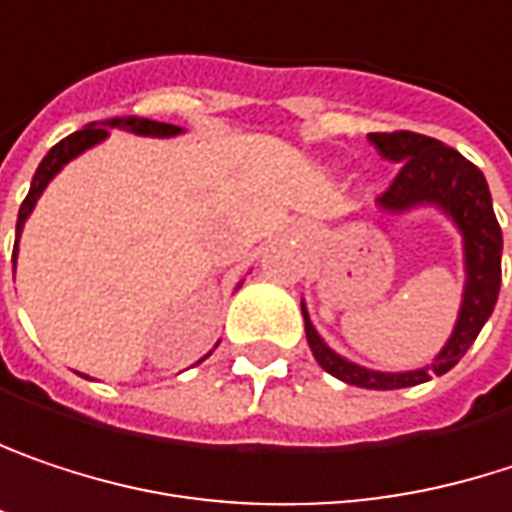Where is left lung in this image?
Here are the masks:
<instances>
[{"instance_id":"8db88e82","label":"left lung","mask_w":512,"mask_h":512,"mask_svg":"<svg viewBox=\"0 0 512 512\" xmlns=\"http://www.w3.org/2000/svg\"><path fill=\"white\" fill-rule=\"evenodd\" d=\"M368 141L374 150L389 161H398V173L389 182V188L377 197V203L389 212H404L418 203H436L445 209L454 224L463 232L466 244V291H463V306L457 327L448 339V345L436 356L433 365L418 368V371H404V374H383L371 371L362 365H353L333 353L321 336L315 333L306 306H303V321H306V342L312 348V356L318 365L362 389H407L430 380V374H445L451 371L472 342L478 339L480 327L495 309L498 288H501V226L492 212V197L489 185L483 179L478 167L466 156H460L454 147L418 135V132H371Z\"/></svg>"}]
</instances>
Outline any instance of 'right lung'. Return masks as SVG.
Listing matches in <instances>:
<instances>
[{
	"label": "right lung",
	"instance_id": "obj_1",
	"mask_svg": "<svg viewBox=\"0 0 512 512\" xmlns=\"http://www.w3.org/2000/svg\"><path fill=\"white\" fill-rule=\"evenodd\" d=\"M108 126H123V129H132V132H138V135H156V138H167V135H176L179 129L176 126H170V123H156V120H141V117H117V120H111ZM108 135V129L105 126H85V129H79V132H73V135H67L64 141H58L43 161H40V167L34 170V179H32V188H29V194H26V200H23V206H20V218H17V238H20V229L26 224V218L32 215L34 203H37V197L43 194V188L49 185V179L67 164L70 159H76L79 153H85L88 147H94L99 144L102 138ZM14 259H17V244H14Z\"/></svg>",
	"mask_w": 512,
	"mask_h": 512
}]
</instances>
